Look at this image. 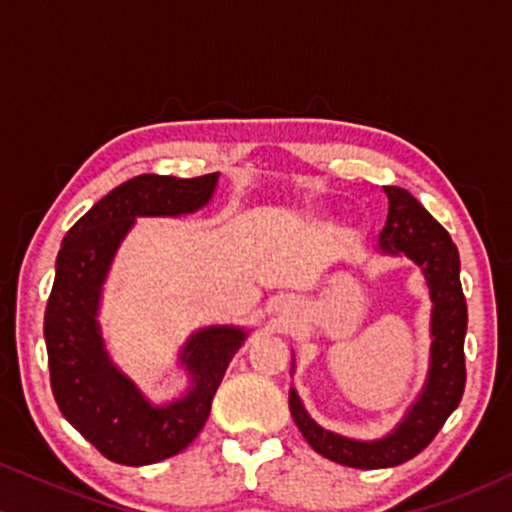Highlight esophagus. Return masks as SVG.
Instances as JSON below:
<instances>
[{"instance_id": "obj_1", "label": "esophagus", "mask_w": 512, "mask_h": 512, "mask_svg": "<svg viewBox=\"0 0 512 512\" xmlns=\"http://www.w3.org/2000/svg\"><path fill=\"white\" fill-rule=\"evenodd\" d=\"M272 308H274L279 315H289V313H291V301H286V298H279V301L272 303Z\"/></svg>"}]
</instances>
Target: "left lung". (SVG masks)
<instances>
[{
	"label": "left lung",
	"mask_w": 512,
	"mask_h": 512,
	"mask_svg": "<svg viewBox=\"0 0 512 512\" xmlns=\"http://www.w3.org/2000/svg\"><path fill=\"white\" fill-rule=\"evenodd\" d=\"M390 209L380 250L387 255H407L421 267L431 291V361L424 390L411 404L392 433L378 440H354L317 426L303 409L301 397L291 387L289 407L298 431L310 448L327 460L356 469H383L411 460L438 436L445 421L460 404L464 392V334L467 303L460 284V255L448 231L402 187H383Z\"/></svg>",
	"instance_id": "obj_1"
}]
</instances>
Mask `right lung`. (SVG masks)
<instances>
[{"label": "right lung", "instance_id": "add662e5", "mask_svg": "<svg viewBox=\"0 0 512 512\" xmlns=\"http://www.w3.org/2000/svg\"><path fill=\"white\" fill-rule=\"evenodd\" d=\"M216 180L219 173L137 175L93 204L62 240L45 308L52 395L64 419L117 464L142 467L185 450L207 424L223 373L248 337L240 327L192 334L180 354L190 390L156 407L110 361L96 320L105 276L134 219L192 214L214 195Z\"/></svg>", "mask_w": 512, "mask_h": 512}]
</instances>
